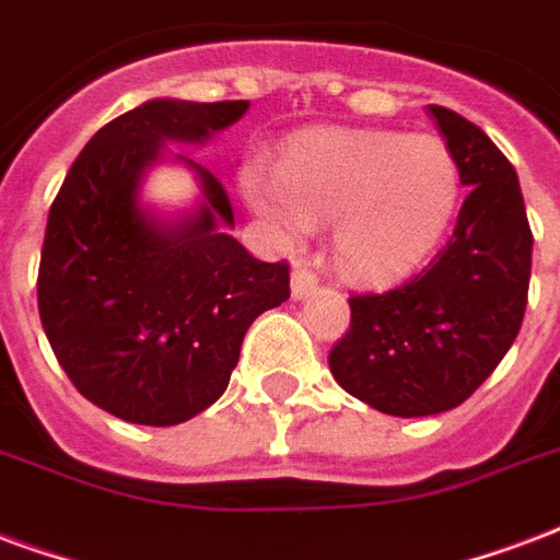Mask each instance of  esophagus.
<instances>
[{
	"mask_svg": "<svg viewBox=\"0 0 560 560\" xmlns=\"http://www.w3.org/2000/svg\"><path fill=\"white\" fill-rule=\"evenodd\" d=\"M315 289H318V280L313 277V271H306V268L292 271V298L295 301H306L310 295H315Z\"/></svg>",
	"mask_w": 560,
	"mask_h": 560,
	"instance_id": "34e87169",
	"label": "esophagus"
}]
</instances>
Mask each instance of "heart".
Wrapping results in <instances>:
<instances>
[{
    "instance_id": "1",
    "label": "heart",
    "mask_w": 560,
    "mask_h": 560,
    "mask_svg": "<svg viewBox=\"0 0 560 560\" xmlns=\"http://www.w3.org/2000/svg\"><path fill=\"white\" fill-rule=\"evenodd\" d=\"M242 200L283 242L334 221L345 275L384 285L434 254L455 221L464 174L440 136L381 129H315L298 136L280 167L247 165Z\"/></svg>"
}]
</instances>
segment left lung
Listing matches in <instances>:
<instances>
[{
	"mask_svg": "<svg viewBox=\"0 0 560 560\" xmlns=\"http://www.w3.org/2000/svg\"><path fill=\"white\" fill-rule=\"evenodd\" d=\"M428 112L469 185L455 233L401 289L351 298V330L330 351L345 393L401 419L464 405L493 375L523 325L535 245L502 150L452 108Z\"/></svg>",
	"mask_w": 560,
	"mask_h": 560,
	"instance_id": "left-lung-1",
	"label": "left lung"
}]
</instances>
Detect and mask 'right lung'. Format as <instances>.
Returning <instances> with one entry per match:
<instances>
[{"label": "right lung", "mask_w": 560, "mask_h": 560, "mask_svg": "<svg viewBox=\"0 0 560 560\" xmlns=\"http://www.w3.org/2000/svg\"><path fill=\"white\" fill-rule=\"evenodd\" d=\"M247 100H147L105 124L49 209L37 310L58 363L88 401L132 424L188 422L224 395L247 327L289 298V265L230 235L224 185L167 144L203 147ZM159 164L185 166L196 203L143 200Z\"/></svg>", "instance_id": "right-lung-1"}]
</instances>
